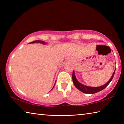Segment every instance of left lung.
<instances>
[{"mask_svg": "<svg viewBox=\"0 0 124 124\" xmlns=\"http://www.w3.org/2000/svg\"><path fill=\"white\" fill-rule=\"evenodd\" d=\"M115 72V70H114V72H113L112 77L110 78V79L109 80L108 82L106 84H105L104 85L99 87H91V86H88L83 85L80 83H79V81H78V80L77 79L76 77H75L74 70H73V74H72L73 82L74 83V85H75V86L79 90H80V91L83 92V93H87V94H93V93H97V92H99L100 91H102V90L105 89V88L109 84L110 81L112 80L113 77H114Z\"/></svg>", "mask_w": 124, "mask_h": 124, "instance_id": "obj_1", "label": "left lung"}]
</instances>
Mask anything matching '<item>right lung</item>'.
Listing matches in <instances>:
<instances>
[{"label":"right lung","instance_id":"obj_1","mask_svg":"<svg viewBox=\"0 0 124 124\" xmlns=\"http://www.w3.org/2000/svg\"><path fill=\"white\" fill-rule=\"evenodd\" d=\"M32 43H40V44H44V45H45L46 44V42L44 41H41V40H35L34 41H33V42H31V43H29V44H32ZM54 85H55V84H54ZM54 87H52V89H53Z\"/></svg>","mask_w":124,"mask_h":124}]
</instances>
